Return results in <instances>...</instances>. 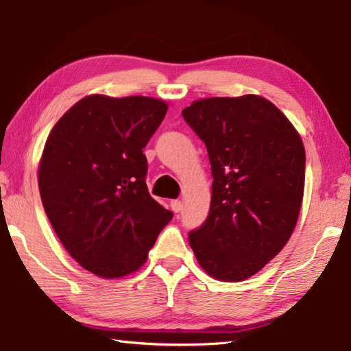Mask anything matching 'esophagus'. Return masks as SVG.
Returning a JSON list of instances; mask_svg holds the SVG:
<instances>
[{
	"mask_svg": "<svg viewBox=\"0 0 351 351\" xmlns=\"http://www.w3.org/2000/svg\"><path fill=\"white\" fill-rule=\"evenodd\" d=\"M170 207H171V210L178 213V212H181V209H182V203L180 199H173L170 203Z\"/></svg>",
	"mask_w": 351,
	"mask_h": 351,
	"instance_id": "34e87169",
	"label": "esophagus"
}]
</instances>
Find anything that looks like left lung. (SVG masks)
<instances>
[{"mask_svg": "<svg viewBox=\"0 0 351 351\" xmlns=\"http://www.w3.org/2000/svg\"><path fill=\"white\" fill-rule=\"evenodd\" d=\"M212 169L206 223L189 235L207 274L241 282L287 245L305 189V147L289 119L257 94L207 97L182 110Z\"/></svg>", "mask_w": 351, "mask_h": 351, "instance_id": "8db88e82", "label": "left lung"}]
</instances>
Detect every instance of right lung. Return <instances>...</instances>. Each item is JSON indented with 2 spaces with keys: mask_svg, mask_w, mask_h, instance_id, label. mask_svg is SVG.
<instances>
[{
  "mask_svg": "<svg viewBox=\"0 0 351 351\" xmlns=\"http://www.w3.org/2000/svg\"><path fill=\"white\" fill-rule=\"evenodd\" d=\"M167 110L162 99L90 94L47 136L41 203L71 257L97 277L138 271L173 217L148 193L142 153Z\"/></svg>",
  "mask_w": 351,
  "mask_h": 351,
  "instance_id": "add662e5",
  "label": "right lung"
}]
</instances>
